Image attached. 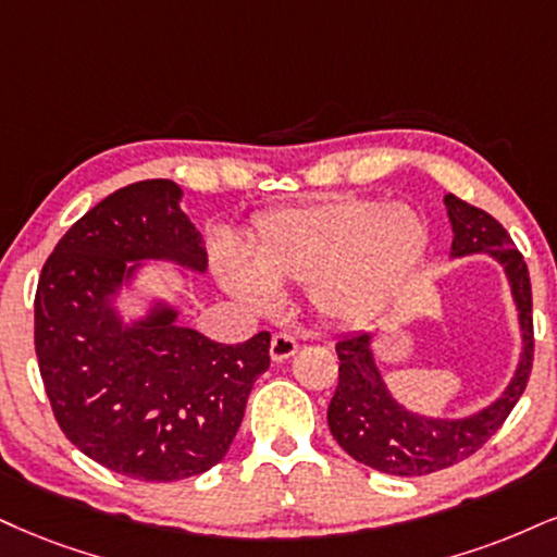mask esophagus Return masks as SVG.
<instances>
[{
    "label": "esophagus",
    "mask_w": 557,
    "mask_h": 557,
    "mask_svg": "<svg viewBox=\"0 0 557 557\" xmlns=\"http://www.w3.org/2000/svg\"><path fill=\"white\" fill-rule=\"evenodd\" d=\"M297 348H299V343H297V338H294V335L276 333L271 338V359L276 363L292 359V356L297 354Z\"/></svg>",
    "instance_id": "esophagus-1"
}]
</instances>
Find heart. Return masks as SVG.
Returning <instances> with one entry per match:
<instances>
[{
	"instance_id": "b5f03b06",
	"label": "heart",
	"mask_w": 557,
	"mask_h": 557,
	"mask_svg": "<svg viewBox=\"0 0 557 557\" xmlns=\"http://www.w3.org/2000/svg\"><path fill=\"white\" fill-rule=\"evenodd\" d=\"M425 226L405 206L333 198L268 214L252 232L250 263L224 258V286L256 310H271L278 286L310 284L333 320H361L393 297L425 250Z\"/></svg>"
}]
</instances>
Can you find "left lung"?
<instances>
[{"label": "left lung", "mask_w": 557, "mask_h": 557, "mask_svg": "<svg viewBox=\"0 0 557 557\" xmlns=\"http://www.w3.org/2000/svg\"><path fill=\"white\" fill-rule=\"evenodd\" d=\"M444 203L455 232L451 258L488 252L504 265L519 312L521 356L509 387L488 408L468 418H431L408 410L389 393L374 361L372 333H354L335 343L341 367L338 387L327 408L331 434L356 462L387 475H429L475 455L509 418L532 372V284L524 258L488 211L451 194L444 196Z\"/></svg>", "instance_id": "left-lung-1"}]
</instances>
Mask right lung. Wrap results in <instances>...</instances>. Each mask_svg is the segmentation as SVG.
<instances>
[{"label":"right lung","instance_id":"obj_1","mask_svg":"<svg viewBox=\"0 0 557 557\" xmlns=\"http://www.w3.org/2000/svg\"><path fill=\"white\" fill-rule=\"evenodd\" d=\"M181 196L173 181H139L102 198L53 247L36 292L38 369L61 431L102 468L147 483L222 462L271 363V333L224 346L177 325L168 301L128 325L113 307L141 260L206 271Z\"/></svg>","mask_w":557,"mask_h":557}]
</instances>
